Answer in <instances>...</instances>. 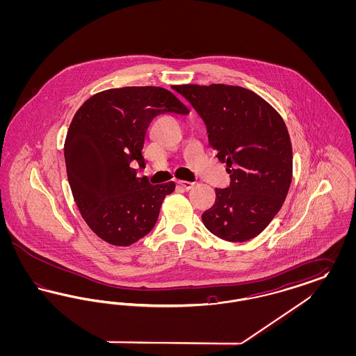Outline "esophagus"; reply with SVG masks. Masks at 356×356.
Instances as JSON below:
<instances>
[{"mask_svg":"<svg viewBox=\"0 0 356 356\" xmlns=\"http://www.w3.org/2000/svg\"><path fill=\"white\" fill-rule=\"evenodd\" d=\"M179 186H181V188H184L186 191H189V189H192L193 186H195V183H191V181H186V180H180L179 183H177Z\"/></svg>","mask_w":356,"mask_h":356,"instance_id":"obj_1","label":"esophagus"}]
</instances>
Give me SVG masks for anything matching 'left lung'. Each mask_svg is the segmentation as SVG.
Listing matches in <instances>:
<instances>
[{
	"instance_id": "obj_1",
	"label": "left lung",
	"mask_w": 356,
	"mask_h": 356,
	"mask_svg": "<svg viewBox=\"0 0 356 356\" xmlns=\"http://www.w3.org/2000/svg\"><path fill=\"white\" fill-rule=\"evenodd\" d=\"M207 127L209 145L227 163L228 188L202 215L205 228L227 241H247L263 232L287 197L292 147L287 127L254 92L234 85H176Z\"/></svg>"
}]
</instances>
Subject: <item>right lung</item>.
Returning a JSON list of instances; mask_svg holds the SVG:
<instances>
[{
    "mask_svg": "<svg viewBox=\"0 0 356 356\" xmlns=\"http://www.w3.org/2000/svg\"><path fill=\"white\" fill-rule=\"evenodd\" d=\"M186 115L188 108L160 86H125L92 96L70 122L64 145L69 186L89 228L109 244L128 247L154 227L175 183L152 186L137 177L153 118Z\"/></svg>",
    "mask_w": 356,
    "mask_h": 356,
    "instance_id": "1",
    "label": "right lung"
}]
</instances>
